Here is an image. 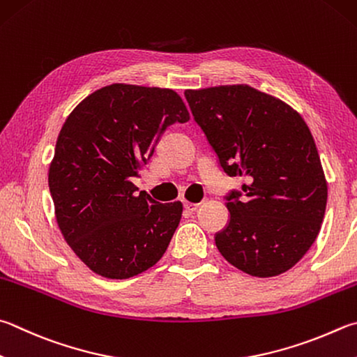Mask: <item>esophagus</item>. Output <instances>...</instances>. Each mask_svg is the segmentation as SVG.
<instances>
[{
    "label": "esophagus",
    "mask_w": 357,
    "mask_h": 357,
    "mask_svg": "<svg viewBox=\"0 0 357 357\" xmlns=\"http://www.w3.org/2000/svg\"><path fill=\"white\" fill-rule=\"evenodd\" d=\"M198 207H199V203H189V201H185L184 203V209L189 212H195Z\"/></svg>",
    "instance_id": "obj_1"
}]
</instances>
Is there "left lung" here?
Masks as SVG:
<instances>
[{
  "instance_id": "obj_1",
  "label": "left lung",
  "mask_w": 357,
  "mask_h": 357,
  "mask_svg": "<svg viewBox=\"0 0 357 357\" xmlns=\"http://www.w3.org/2000/svg\"><path fill=\"white\" fill-rule=\"evenodd\" d=\"M193 119L241 190L215 234L222 256L251 276L290 270L319 236L328 184L306 121L286 102L245 84L185 90Z\"/></svg>"
}]
</instances>
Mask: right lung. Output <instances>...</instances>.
Segmentation results:
<instances>
[{"label":"right lung","instance_id":"obj_1","mask_svg":"<svg viewBox=\"0 0 357 357\" xmlns=\"http://www.w3.org/2000/svg\"><path fill=\"white\" fill-rule=\"evenodd\" d=\"M189 120L170 89L112 84L82 100L63 123L50 192L63 238L96 275L126 280L164 256L183 204L137 193L131 178L151 159L165 129Z\"/></svg>","mask_w":357,"mask_h":357}]
</instances>
